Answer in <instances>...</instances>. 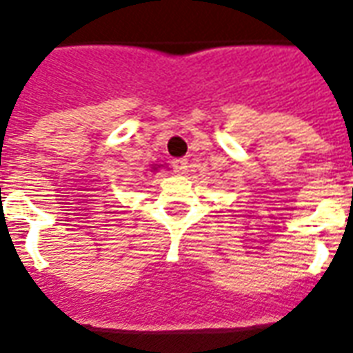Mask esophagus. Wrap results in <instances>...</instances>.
<instances>
[{
    "instance_id": "1",
    "label": "esophagus",
    "mask_w": 353,
    "mask_h": 353,
    "mask_svg": "<svg viewBox=\"0 0 353 353\" xmlns=\"http://www.w3.org/2000/svg\"><path fill=\"white\" fill-rule=\"evenodd\" d=\"M172 168L177 174H185L187 172V159H174L172 161Z\"/></svg>"
}]
</instances>
